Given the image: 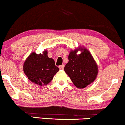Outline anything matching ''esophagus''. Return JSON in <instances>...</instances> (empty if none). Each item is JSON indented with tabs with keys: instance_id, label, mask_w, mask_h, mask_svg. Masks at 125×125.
<instances>
[{
	"instance_id": "obj_1",
	"label": "esophagus",
	"mask_w": 125,
	"mask_h": 125,
	"mask_svg": "<svg viewBox=\"0 0 125 125\" xmlns=\"http://www.w3.org/2000/svg\"><path fill=\"white\" fill-rule=\"evenodd\" d=\"M64 68V65H61L59 66V69H60V70H63Z\"/></svg>"
}]
</instances>
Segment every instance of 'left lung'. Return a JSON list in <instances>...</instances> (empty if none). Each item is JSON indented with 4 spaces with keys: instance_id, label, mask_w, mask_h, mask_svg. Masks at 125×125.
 Listing matches in <instances>:
<instances>
[{
    "instance_id": "obj_1",
    "label": "left lung",
    "mask_w": 125,
    "mask_h": 125,
    "mask_svg": "<svg viewBox=\"0 0 125 125\" xmlns=\"http://www.w3.org/2000/svg\"><path fill=\"white\" fill-rule=\"evenodd\" d=\"M77 55L78 50L70 52L69 62L64 67V71L78 88L83 89L94 82L97 78L98 67L93 57L86 49Z\"/></svg>"
}]
</instances>
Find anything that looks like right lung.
I'll list each match as a JSON object with an SVG mask.
<instances>
[{"label":"right lung","mask_w":125,"mask_h":125,"mask_svg":"<svg viewBox=\"0 0 125 125\" xmlns=\"http://www.w3.org/2000/svg\"><path fill=\"white\" fill-rule=\"evenodd\" d=\"M23 69L28 78L39 86L51 82L54 75L59 71L55 61L48 57L46 50L42 54L32 53L25 61Z\"/></svg>","instance_id":"add662e5"}]
</instances>
